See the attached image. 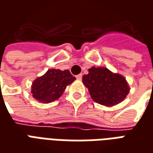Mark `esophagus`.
Segmentation results:
<instances>
[{"label":"esophagus","mask_w":153,"mask_h":153,"mask_svg":"<svg viewBox=\"0 0 153 153\" xmlns=\"http://www.w3.org/2000/svg\"><path fill=\"white\" fill-rule=\"evenodd\" d=\"M82 77H83L82 74H78V75H77L76 79L78 80H81V79H82Z\"/></svg>","instance_id":"34e87169"}]
</instances>
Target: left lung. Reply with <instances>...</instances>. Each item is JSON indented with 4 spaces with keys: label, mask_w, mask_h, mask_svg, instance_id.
<instances>
[{
    "label": "left lung",
    "mask_w": 153,
    "mask_h": 153,
    "mask_svg": "<svg viewBox=\"0 0 153 153\" xmlns=\"http://www.w3.org/2000/svg\"><path fill=\"white\" fill-rule=\"evenodd\" d=\"M92 99L106 106H113L125 100L129 92L125 78L120 74L112 73L105 67H92L88 74L83 76Z\"/></svg>",
    "instance_id": "left-lung-1"
}]
</instances>
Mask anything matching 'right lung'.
Segmentation results:
<instances>
[{
    "label": "right lung",
    "mask_w": 153,
    "mask_h": 153,
    "mask_svg": "<svg viewBox=\"0 0 153 153\" xmlns=\"http://www.w3.org/2000/svg\"><path fill=\"white\" fill-rule=\"evenodd\" d=\"M76 79L68 70L50 69L33 82L31 93L42 103H50L60 98L68 85Z\"/></svg>",
    "instance_id": "1"
}]
</instances>
